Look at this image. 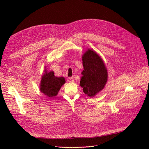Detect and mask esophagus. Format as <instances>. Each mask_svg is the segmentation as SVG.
Returning a JSON list of instances; mask_svg holds the SVG:
<instances>
[{
  "label": "esophagus",
  "mask_w": 149,
  "mask_h": 149,
  "mask_svg": "<svg viewBox=\"0 0 149 149\" xmlns=\"http://www.w3.org/2000/svg\"><path fill=\"white\" fill-rule=\"evenodd\" d=\"M67 81H68V82H73L74 81L73 77H69V78H68Z\"/></svg>",
  "instance_id": "esophagus-1"
}]
</instances>
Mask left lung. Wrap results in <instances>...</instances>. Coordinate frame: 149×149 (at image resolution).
Returning a JSON list of instances; mask_svg holds the SVG:
<instances>
[{
  "mask_svg": "<svg viewBox=\"0 0 149 149\" xmlns=\"http://www.w3.org/2000/svg\"><path fill=\"white\" fill-rule=\"evenodd\" d=\"M84 70L80 86L83 92L93 97L105 87L108 73L102 58L93 49H88L82 55Z\"/></svg>",
  "mask_w": 149,
  "mask_h": 149,
  "instance_id": "obj_1",
  "label": "left lung"
}]
</instances>
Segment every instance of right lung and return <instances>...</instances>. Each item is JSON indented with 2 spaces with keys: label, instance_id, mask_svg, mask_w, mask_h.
Returning a JSON list of instances; mask_svg holds the SVG:
<instances>
[{
  "label": "right lung",
  "instance_id": "obj_1",
  "mask_svg": "<svg viewBox=\"0 0 149 149\" xmlns=\"http://www.w3.org/2000/svg\"><path fill=\"white\" fill-rule=\"evenodd\" d=\"M44 72L40 81V90L49 97L56 96L61 87L65 83V78L55 77L54 72L52 71L48 72L45 70Z\"/></svg>",
  "mask_w": 149,
  "mask_h": 149
}]
</instances>
